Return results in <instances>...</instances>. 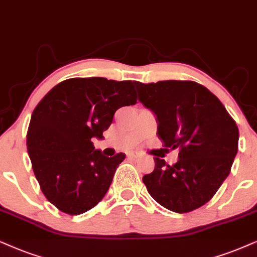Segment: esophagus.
<instances>
[{
	"label": "esophagus",
	"mask_w": 257,
	"mask_h": 257,
	"mask_svg": "<svg viewBox=\"0 0 257 257\" xmlns=\"http://www.w3.org/2000/svg\"><path fill=\"white\" fill-rule=\"evenodd\" d=\"M129 157H131L132 159H139L140 158V153H138V152H133V153H131V154H129Z\"/></svg>",
	"instance_id": "obj_1"
}]
</instances>
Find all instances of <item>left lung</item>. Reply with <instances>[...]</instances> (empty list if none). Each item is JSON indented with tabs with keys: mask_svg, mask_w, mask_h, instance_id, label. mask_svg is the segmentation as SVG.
<instances>
[{
	"mask_svg": "<svg viewBox=\"0 0 257 257\" xmlns=\"http://www.w3.org/2000/svg\"><path fill=\"white\" fill-rule=\"evenodd\" d=\"M139 100L154 113L158 138L179 149L174 165L154 158L146 174L148 193L167 210L190 212L215 196L231 170L239 133L222 102L205 86L190 80L135 82Z\"/></svg>",
	"mask_w": 257,
	"mask_h": 257,
	"instance_id": "obj_1",
	"label": "left lung"
}]
</instances>
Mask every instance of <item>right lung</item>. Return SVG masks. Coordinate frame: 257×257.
Listing matches in <instances>:
<instances>
[{"mask_svg": "<svg viewBox=\"0 0 257 257\" xmlns=\"http://www.w3.org/2000/svg\"><path fill=\"white\" fill-rule=\"evenodd\" d=\"M134 82L71 78L47 93L32 113L27 151L50 203L69 215L96 206L125 154L108 158L92 140L103 139L116 110L134 105Z\"/></svg>", "mask_w": 257, "mask_h": 257, "instance_id": "obj_1", "label": "right lung"}]
</instances>
